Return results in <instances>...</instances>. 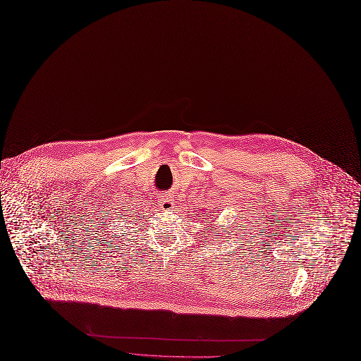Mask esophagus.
Masks as SVG:
<instances>
[{"instance_id": "obj_1", "label": "esophagus", "mask_w": 361, "mask_h": 361, "mask_svg": "<svg viewBox=\"0 0 361 361\" xmlns=\"http://www.w3.org/2000/svg\"><path fill=\"white\" fill-rule=\"evenodd\" d=\"M159 204L161 205V209H171V205H173V202H171V197H170V194H161L160 197H159Z\"/></svg>"}]
</instances>
